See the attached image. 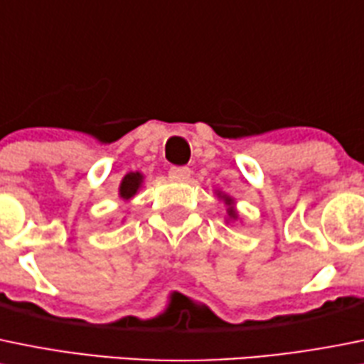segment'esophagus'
<instances>
[{
    "label": "esophagus",
    "mask_w": 364,
    "mask_h": 364,
    "mask_svg": "<svg viewBox=\"0 0 364 364\" xmlns=\"http://www.w3.org/2000/svg\"><path fill=\"white\" fill-rule=\"evenodd\" d=\"M168 176H171V179H176V181H186V179L190 178V168L188 167H171Z\"/></svg>",
    "instance_id": "esophagus-1"
}]
</instances>
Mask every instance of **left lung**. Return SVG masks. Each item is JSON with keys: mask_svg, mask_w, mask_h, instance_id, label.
Segmentation results:
<instances>
[{"mask_svg": "<svg viewBox=\"0 0 364 364\" xmlns=\"http://www.w3.org/2000/svg\"><path fill=\"white\" fill-rule=\"evenodd\" d=\"M225 200H228V204L231 203V199H225ZM229 215H231V217H235V211H232V208H229Z\"/></svg>", "mask_w": 364, "mask_h": 364, "instance_id": "8db88e82", "label": "left lung"}]
</instances>
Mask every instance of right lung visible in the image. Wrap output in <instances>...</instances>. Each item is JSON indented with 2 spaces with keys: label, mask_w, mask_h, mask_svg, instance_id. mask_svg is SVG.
<instances>
[{
  "label": "right lung",
  "mask_w": 364,
  "mask_h": 364,
  "mask_svg": "<svg viewBox=\"0 0 364 364\" xmlns=\"http://www.w3.org/2000/svg\"><path fill=\"white\" fill-rule=\"evenodd\" d=\"M140 181H142V174L140 172H129L121 183V197L122 199H132L139 190Z\"/></svg>",
  "instance_id": "1"
}]
</instances>
